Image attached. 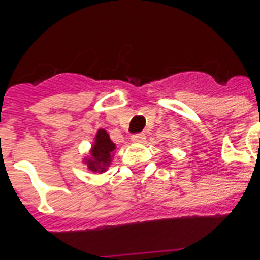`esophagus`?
Wrapping results in <instances>:
<instances>
[{"label":"esophagus","instance_id":"1","mask_svg":"<svg viewBox=\"0 0 260 260\" xmlns=\"http://www.w3.org/2000/svg\"><path fill=\"white\" fill-rule=\"evenodd\" d=\"M132 141L134 143H144L146 142V134L143 133H138V134L132 135Z\"/></svg>","mask_w":260,"mask_h":260}]
</instances>
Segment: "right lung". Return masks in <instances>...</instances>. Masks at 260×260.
Returning <instances> with one entry per match:
<instances>
[{
	"label": "right lung",
	"mask_w": 260,
	"mask_h": 260,
	"mask_svg": "<svg viewBox=\"0 0 260 260\" xmlns=\"http://www.w3.org/2000/svg\"><path fill=\"white\" fill-rule=\"evenodd\" d=\"M114 143L110 141L109 135L105 130H99L98 135H96V143L92 148V156L93 161H89V169L91 171H104V167L110 161V152L114 151Z\"/></svg>",
	"instance_id": "1"
}]
</instances>
